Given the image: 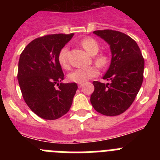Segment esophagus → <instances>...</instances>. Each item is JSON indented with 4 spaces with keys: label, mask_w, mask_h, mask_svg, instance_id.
<instances>
[{
    "label": "esophagus",
    "mask_w": 160,
    "mask_h": 160,
    "mask_svg": "<svg viewBox=\"0 0 160 160\" xmlns=\"http://www.w3.org/2000/svg\"><path fill=\"white\" fill-rule=\"evenodd\" d=\"M78 88H81V87H82V83H78Z\"/></svg>",
    "instance_id": "1"
}]
</instances>
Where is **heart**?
I'll return each instance as SVG.
<instances>
[{
    "label": "heart",
    "instance_id": "b5f03b06",
    "mask_svg": "<svg viewBox=\"0 0 160 160\" xmlns=\"http://www.w3.org/2000/svg\"><path fill=\"white\" fill-rule=\"evenodd\" d=\"M81 46L83 49L90 55L94 56V60L96 65L99 67H104L107 63V58L104 54H97L100 49V46L98 42L94 38H85L81 42ZM68 46H65L61 49L58 56V62L61 66L64 69L69 68V62L67 58ZM98 73V70L95 66H90L87 68H80L73 70L68 75L70 81L76 83H83L89 79L96 77Z\"/></svg>",
    "mask_w": 160,
    "mask_h": 160
}]
</instances>
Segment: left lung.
<instances>
[{"label": "left lung", "instance_id": "8db88e82", "mask_svg": "<svg viewBox=\"0 0 160 160\" xmlns=\"http://www.w3.org/2000/svg\"><path fill=\"white\" fill-rule=\"evenodd\" d=\"M110 45L111 62L103 79L110 83L93 82L90 102L96 111L115 116L128 110L135 100L143 80L144 59L135 40L119 31H94Z\"/></svg>", "mask_w": 160, "mask_h": 160}]
</instances>
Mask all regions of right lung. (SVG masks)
Instances as JSON below:
<instances>
[{"label":"right lung","instance_id":"add662e5","mask_svg":"<svg viewBox=\"0 0 160 160\" xmlns=\"http://www.w3.org/2000/svg\"><path fill=\"white\" fill-rule=\"evenodd\" d=\"M73 36L59 33L36 38L20 56L18 79L23 98L31 111L44 119L61 118L73 102L78 86L62 82L64 74L58 59L61 49Z\"/></svg>","mask_w":160,"mask_h":160}]
</instances>
